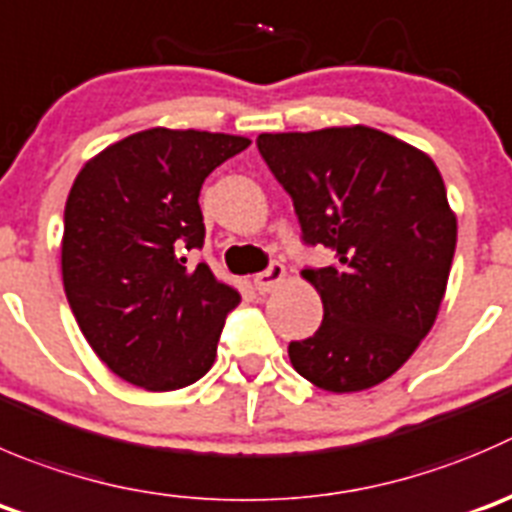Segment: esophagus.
Returning a JSON list of instances; mask_svg holds the SVG:
<instances>
[{
  "label": "esophagus",
  "instance_id": "obj_1",
  "mask_svg": "<svg viewBox=\"0 0 512 512\" xmlns=\"http://www.w3.org/2000/svg\"><path fill=\"white\" fill-rule=\"evenodd\" d=\"M282 277H285V267H282L280 262H270L267 270H262L260 275H255V290L260 292V295H265V292L275 290V287L280 285Z\"/></svg>",
  "mask_w": 512,
  "mask_h": 512
}]
</instances>
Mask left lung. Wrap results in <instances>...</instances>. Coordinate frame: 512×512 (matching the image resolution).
<instances>
[{
	"instance_id": "obj_1",
	"label": "left lung",
	"mask_w": 512,
	"mask_h": 512,
	"mask_svg": "<svg viewBox=\"0 0 512 512\" xmlns=\"http://www.w3.org/2000/svg\"><path fill=\"white\" fill-rule=\"evenodd\" d=\"M257 150L292 197L302 242L335 262L305 265L322 297L315 335L290 362L330 393L388 380L433 327L458 240L438 167L370 127L260 135Z\"/></svg>"
}]
</instances>
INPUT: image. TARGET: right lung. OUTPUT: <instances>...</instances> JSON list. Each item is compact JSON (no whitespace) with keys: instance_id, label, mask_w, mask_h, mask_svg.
Returning <instances> with one entry per match:
<instances>
[{"instance_id":"1","label":"right lung","mask_w":512,"mask_h":512,"mask_svg":"<svg viewBox=\"0 0 512 512\" xmlns=\"http://www.w3.org/2000/svg\"><path fill=\"white\" fill-rule=\"evenodd\" d=\"M245 147L247 137L155 127L99 152L69 190L67 302L99 360L137 388H187L215 362L240 292L185 252L205 245L202 182Z\"/></svg>"}]
</instances>
